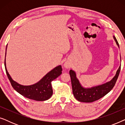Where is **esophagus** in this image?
<instances>
[{"mask_svg":"<svg viewBox=\"0 0 125 125\" xmlns=\"http://www.w3.org/2000/svg\"><path fill=\"white\" fill-rule=\"evenodd\" d=\"M64 67L65 68H67V69H68V68H69V64H67V63H65V64H64Z\"/></svg>","mask_w":125,"mask_h":125,"instance_id":"1","label":"esophagus"}]
</instances>
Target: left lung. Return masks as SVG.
Segmentation results:
<instances>
[{
  "mask_svg": "<svg viewBox=\"0 0 125 125\" xmlns=\"http://www.w3.org/2000/svg\"><path fill=\"white\" fill-rule=\"evenodd\" d=\"M113 38L118 47H119L118 42L114 36ZM120 69L121 66H119L115 76L110 81L90 88L83 87L77 77L76 72L73 70H71L69 71V74L71 78L73 93L74 97L80 102H92L105 96L111 91L115 85L120 72Z\"/></svg>",
  "mask_w": 125,
  "mask_h": 125,
  "instance_id": "1",
  "label": "left lung"
}]
</instances>
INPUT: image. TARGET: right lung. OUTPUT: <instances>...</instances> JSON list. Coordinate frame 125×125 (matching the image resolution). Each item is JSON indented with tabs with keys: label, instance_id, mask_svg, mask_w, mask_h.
I'll return each mask as SVG.
<instances>
[{
	"label": "right lung",
	"instance_id": "1",
	"mask_svg": "<svg viewBox=\"0 0 125 125\" xmlns=\"http://www.w3.org/2000/svg\"><path fill=\"white\" fill-rule=\"evenodd\" d=\"M7 45L6 47V51ZM6 56H5L4 65L7 75L11 85L17 92L27 98L38 101H43L49 99L53 94L52 83L54 79L60 76L62 73L61 65L56 66L45 75L40 81L31 85H23L14 81L8 73L6 68Z\"/></svg>",
	"mask_w": 125,
	"mask_h": 125
}]
</instances>
